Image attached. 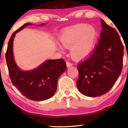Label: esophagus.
<instances>
[{
  "label": "esophagus",
  "mask_w": 128,
  "mask_h": 128,
  "mask_svg": "<svg viewBox=\"0 0 128 128\" xmlns=\"http://www.w3.org/2000/svg\"><path fill=\"white\" fill-rule=\"evenodd\" d=\"M66 66H67L68 68H69V67H70V66H72V64L71 62H66Z\"/></svg>",
  "instance_id": "esophagus-1"
}]
</instances>
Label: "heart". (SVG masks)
Returning a JSON list of instances; mask_svg holds the SVG:
<instances>
[{
  "instance_id": "1",
  "label": "heart",
  "mask_w": 128,
  "mask_h": 128,
  "mask_svg": "<svg viewBox=\"0 0 128 128\" xmlns=\"http://www.w3.org/2000/svg\"><path fill=\"white\" fill-rule=\"evenodd\" d=\"M97 32L94 27L86 24H78L65 30L59 37V40L64 47L70 48V54L76 59H82L92 52L96 38ZM61 52L64 49L57 45Z\"/></svg>"
}]
</instances>
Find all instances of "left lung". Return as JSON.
<instances>
[{"instance_id":"8db88e82","label":"left lung","mask_w":128,"mask_h":128,"mask_svg":"<svg viewBox=\"0 0 128 128\" xmlns=\"http://www.w3.org/2000/svg\"><path fill=\"white\" fill-rule=\"evenodd\" d=\"M102 29L94 53L78 66V88L88 97H97L109 91L120 75L124 47L117 32L100 20Z\"/></svg>"}]
</instances>
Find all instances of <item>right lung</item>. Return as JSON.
<instances>
[{"instance_id":"right-lung-1","label":"right lung","mask_w":128,"mask_h":128,"mask_svg":"<svg viewBox=\"0 0 128 128\" xmlns=\"http://www.w3.org/2000/svg\"><path fill=\"white\" fill-rule=\"evenodd\" d=\"M33 24L26 23L15 31L8 43L5 58L10 79L14 86L28 98L36 101L44 100L52 97L57 88L59 78L66 69L62 59L47 60L42 64L30 70H22L14 59L13 42L16 33ZM43 23L38 26H42Z\"/></svg>"}]
</instances>
